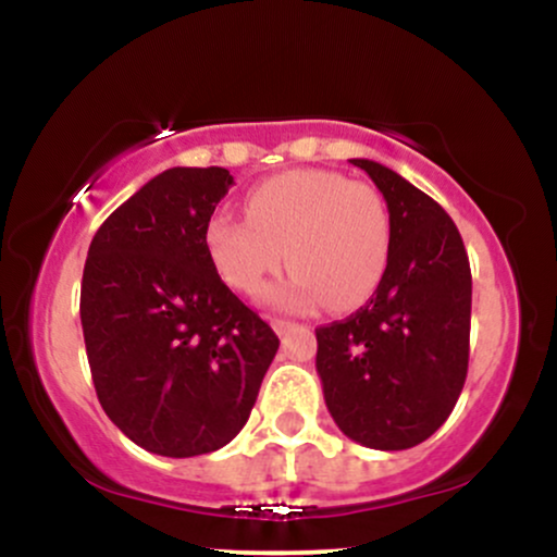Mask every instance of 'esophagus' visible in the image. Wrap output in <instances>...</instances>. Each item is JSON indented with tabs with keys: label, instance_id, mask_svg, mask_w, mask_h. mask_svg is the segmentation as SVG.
Masks as SVG:
<instances>
[{
	"label": "esophagus",
	"instance_id": "esophagus-1",
	"mask_svg": "<svg viewBox=\"0 0 557 557\" xmlns=\"http://www.w3.org/2000/svg\"><path fill=\"white\" fill-rule=\"evenodd\" d=\"M272 327H274V332H277V335H285V332L296 330L298 324L290 322V319H272Z\"/></svg>",
	"mask_w": 557,
	"mask_h": 557
}]
</instances>
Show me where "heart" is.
Here are the masks:
<instances>
[{"instance_id":"heart-1","label":"heart","mask_w":557,"mask_h":557,"mask_svg":"<svg viewBox=\"0 0 557 557\" xmlns=\"http://www.w3.org/2000/svg\"><path fill=\"white\" fill-rule=\"evenodd\" d=\"M246 216L216 212L203 246L220 277L257 296L287 264L293 272L267 298L280 309L332 311L361 306L389 261V212L380 190L332 170H290L246 196Z\"/></svg>"}]
</instances>
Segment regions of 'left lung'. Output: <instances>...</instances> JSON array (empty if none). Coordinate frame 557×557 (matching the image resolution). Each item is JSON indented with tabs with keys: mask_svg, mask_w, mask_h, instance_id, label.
I'll list each match as a JSON object with an SVG mask.
<instances>
[{
	"mask_svg": "<svg viewBox=\"0 0 557 557\" xmlns=\"http://www.w3.org/2000/svg\"><path fill=\"white\" fill-rule=\"evenodd\" d=\"M389 212V261L367 306L317 330V374L345 437L406 450L450 417L469 369L471 270L456 222L434 198L372 159Z\"/></svg>",
	"mask_w": 557,
	"mask_h": 557,
	"instance_id": "8db88e82",
	"label": "left lung"
}]
</instances>
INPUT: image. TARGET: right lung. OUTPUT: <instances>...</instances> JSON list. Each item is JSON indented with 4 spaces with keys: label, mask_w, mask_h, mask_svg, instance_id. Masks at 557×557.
<instances>
[{
    "label": "right lung",
    "mask_w": 557,
    "mask_h": 557,
    "mask_svg": "<svg viewBox=\"0 0 557 557\" xmlns=\"http://www.w3.org/2000/svg\"><path fill=\"white\" fill-rule=\"evenodd\" d=\"M230 185L225 168L164 170L88 246L81 324L96 395L157 456L227 445L277 354V335L222 283L203 246Z\"/></svg>",
    "instance_id": "1"
}]
</instances>
